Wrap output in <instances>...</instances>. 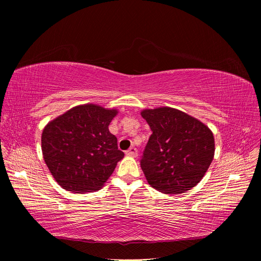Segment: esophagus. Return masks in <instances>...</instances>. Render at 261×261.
<instances>
[{"label":"esophagus","instance_id":"34e87169","mask_svg":"<svg viewBox=\"0 0 261 261\" xmlns=\"http://www.w3.org/2000/svg\"><path fill=\"white\" fill-rule=\"evenodd\" d=\"M126 154L129 155V156H137L138 151H137V149L133 146V147H130V148L127 150V151H126Z\"/></svg>","mask_w":261,"mask_h":261}]
</instances>
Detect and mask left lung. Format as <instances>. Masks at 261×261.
<instances>
[{"instance_id":"8db88e82","label":"left lung","mask_w":261,"mask_h":261,"mask_svg":"<svg viewBox=\"0 0 261 261\" xmlns=\"http://www.w3.org/2000/svg\"><path fill=\"white\" fill-rule=\"evenodd\" d=\"M141 116L152 132L140 159L149 185L164 194H183L195 187L215 155L208 126L173 108L147 109Z\"/></svg>"}]
</instances>
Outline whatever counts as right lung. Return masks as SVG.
I'll use <instances>...</instances> for the list:
<instances>
[{"mask_svg":"<svg viewBox=\"0 0 261 261\" xmlns=\"http://www.w3.org/2000/svg\"><path fill=\"white\" fill-rule=\"evenodd\" d=\"M116 114V110L96 105L78 106L44 127L43 159L55 180L66 191H98L123 159L117 138L109 132Z\"/></svg>","mask_w":261,"mask_h":261,"instance_id":"right-lung-1","label":"right lung"}]
</instances>
